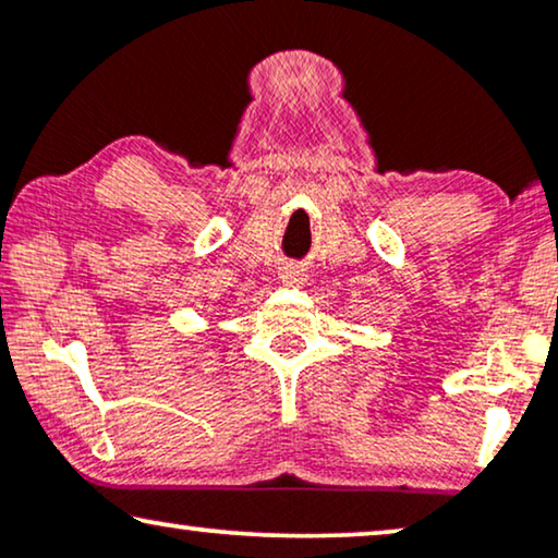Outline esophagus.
<instances>
[{
    "label": "esophagus",
    "instance_id": "esophagus-1",
    "mask_svg": "<svg viewBox=\"0 0 558 558\" xmlns=\"http://www.w3.org/2000/svg\"><path fill=\"white\" fill-rule=\"evenodd\" d=\"M279 279H281V284H287V287H302L304 281H307V269L300 264H287V266H281Z\"/></svg>",
    "mask_w": 558,
    "mask_h": 558
}]
</instances>
